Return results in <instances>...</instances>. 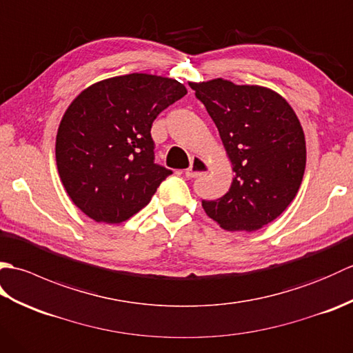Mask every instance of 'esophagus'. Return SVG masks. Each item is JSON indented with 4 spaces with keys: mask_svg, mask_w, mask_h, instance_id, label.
<instances>
[{
    "mask_svg": "<svg viewBox=\"0 0 353 353\" xmlns=\"http://www.w3.org/2000/svg\"><path fill=\"white\" fill-rule=\"evenodd\" d=\"M208 171H209L208 162L203 159V157L196 156V157H192V159H191L190 168L185 171V174H186V177H191L192 179V177L203 176V174H206Z\"/></svg>",
    "mask_w": 353,
    "mask_h": 353,
    "instance_id": "34e87169",
    "label": "esophagus"
}]
</instances>
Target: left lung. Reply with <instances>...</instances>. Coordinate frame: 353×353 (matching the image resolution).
Wrapping results in <instances>:
<instances>
[{"mask_svg": "<svg viewBox=\"0 0 353 353\" xmlns=\"http://www.w3.org/2000/svg\"><path fill=\"white\" fill-rule=\"evenodd\" d=\"M219 129L234 179L205 212L229 232H253L276 220L301 188L305 133L282 95L258 85L214 79L190 83Z\"/></svg>", "mask_w": 353, "mask_h": 353, "instance_id": "1", "label": "left lung"}]
</instances>
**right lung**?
I'll use <instances>...</instances> for the list:
<instances>
[{"mask_svg":"<svg viewBox=\"0 0 353 353\" xmlns=\"http://www.w3.org/2000/svg\"><path fill=\"white\" fill-rule=\"evenodd\" d=\"M186 92L174 79L133 72L97 81L72 100L57 129L56 163L81 212L118 224L148 205L171 174L154 163L152 124Z\"/></svg>","mask_w":353,"mask_h":353,"instance_id":"1","label":"right lung"}]
</instances>
